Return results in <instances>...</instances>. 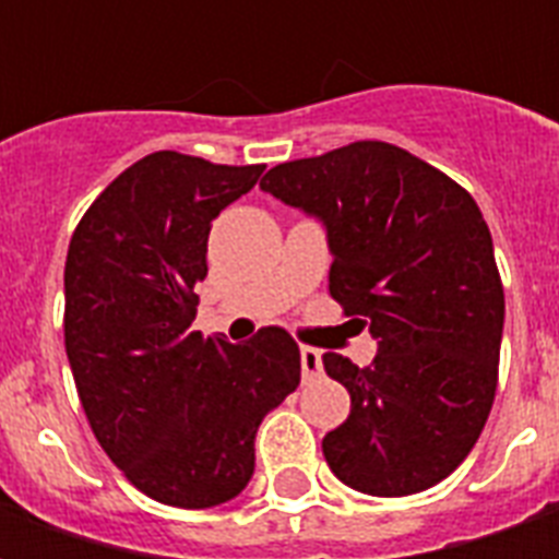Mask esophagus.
<instances>
[{
    "instance_id": "34e87169",
    "label": "esophagus",
    "mask_w": 559,
    "mask_h": 559,
    "mask_svg": "<svg viewBox=\"0 0 559 559\" xmlns=\"http://www.w3.org/2000/svg\"><path fill=\"white\" fill-rule=\"evenodd\" d=\"M299 356H302L305 380H311V377L320 374V368H323V356H320V350H314V347H302Z\"/></svg>"
}]
</instances>
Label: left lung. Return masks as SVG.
<instances>
[{
  "mask_svg": "<svg viewBox=\"0 0 559 559\" xmlns=\"http://www.w3.org/2000/svg\"><path fill=\"white\" fill-rule=\"evenodd\" d=\"M260 188L323 224L329 293L368 326V368L326 353L350 416L323 437L329 469L371 497H407L469 455L491 413L503 284L476 200L407 148L359 140L278 164Z\"/></svg>",
  "mask_w": 559,
  "mask_h": 559,
  "instance_id": "8db88e82",
  "label": "left lung"
}]
</instances>
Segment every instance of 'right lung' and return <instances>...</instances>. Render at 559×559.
Instances as JSON below:
<instances>
[{"mask_svg":"<svg viewBox=\"0 0 559 559\" xmlns=\"http://www.w3.org/2000/svg\"><path fill=\"white\" fill-rule=\"evenodd\" d=\"M263 164L152 152L107 185L71 236L66 353L102 449L158 503L209 509L254 476V437L299 386L296 341L191 332L212 221Z\"/></svg>","mask_w":559,"mask_h":559,"instance_id":"add662e5","label":"right lung"}]
</instances>
